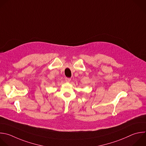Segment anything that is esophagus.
I'll return each mask as SVG.
<instances>
[{
  "label": "esophagus",
  "instance_id": "obj_1",
  "mask_svg": "<svg viewBox=\"0 0 146 146\" xmlns=\"http://www.w3.org/2000/svg\"><path fill=\"white\" fill-rule=\"evenodd\" d=\"M70 80H71L70 78H68V77H66V78H65V81H66V82H70Z\"/></svg>",
  "mask_w": 146,
  "mask_h": 146
}]
</instances>
